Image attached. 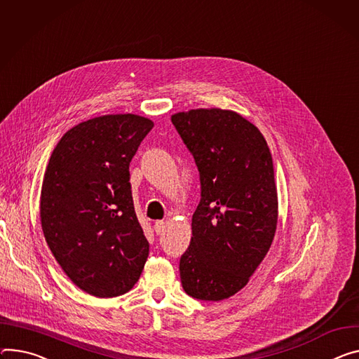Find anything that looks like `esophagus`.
<instances>
[{
    "instance_id": "34e87169",
    "label": "esophagus",
    "mask_w": 359,
    "mask_h": 359,
    "mask_svg": "<svg viewBox=\"0 0 359 359\" xmlns=\"http://www.w3.org/2000/svg\"><path fill=\"white\" fill-rule=\"evenodd\" d=\"M165 229H166V223L163 222V220H157L154 223V232H156V235H161L163 232H165Z\"/></svg>"
}]
</instances>
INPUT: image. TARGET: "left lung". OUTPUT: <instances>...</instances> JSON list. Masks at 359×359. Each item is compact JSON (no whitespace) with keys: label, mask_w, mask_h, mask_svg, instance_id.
<instances>
[{"label":"left lung","mask_w":359,"mask_h":359,"mask_svg":"<svg viewBox=\"0 0 359 359\" xmlns=\"http://www.w3.org/2000/svg\"><path fill=\"white\" fill-rule=\"evenodd\" d=\"M201 175L191 239L180 257L187 295L223 301L245 287L266 256L278 224L272 154L259 128L232 110L172 116Z\"/></svg>","instance_id":"1"}]
</instances>
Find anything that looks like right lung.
<instances>
[{"mask_svg": "<svg viewBox=\"0 0 359 359\" xmlns=\"http://www.w3.org/2000/svg\"><path fill=\"white\" fill-rule=\"evenodd\" d=\"M153 126L130 113L94 117L51 153L40 198L44 238L64 273L93 297L128 292L147 260L128 166Z\"/></svg>", "mask_w": 359, "mask_h": 359, "instance_id": "obj_1", "label": "right lung"}]
</instances>
